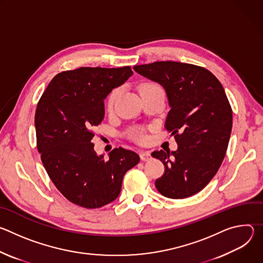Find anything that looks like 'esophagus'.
Returning a JSON list of instances; mask_svg holds the SVG:
<instances>
[{"mask_svg":"<svg viewBox=\"0 0 263 263\" xmlns=\"http://www.w3.org/2000/svg\"><path fill=\"white\" fill-rule=\"evenodd\" d=\"M140 158L143 161H147L151 159V153H149L148 151H142V152H140Z\"/></svg>","mask_w":263,"mask_h":263,"instance_id":"obj_1","label":"esophagus"}]
</instances>
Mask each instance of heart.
I'll use <instances>...</instances> for the list:
<instances>
[{"instance_id": "b5f03b06", "label": "heart", "mask_w": 263, "mask_h": 263, "mask_svg": "<svg viewBox=\"0 0 263 263\" xmlns=\"http://www.w3.org/2000/svg\"><path fill=\"white\" fill-rule=\"evenodd\" d=\"M149 88H160L159 85L155 84V83H145L141 86V91L142 90H145V89H149ZM121 93V90L120 88H117V89H114L111 91V93L109 95V98H108V103H107V107H108V110L111 111L112 109H114L115 107V104L117 102V100L119 99V96Z\"/></svg>"}]
</instances>
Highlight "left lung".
Returning <instances> with one entry per match:
<instances>
[{
  "label": "left lung",
  "instance_id": "8db88e82",
  "mask_svg": "<svg viewBox=\"0 0 263 263\" xmlns=\"http://www.w3.org/2000/svg\"><path fill=\"white\" fill-rule=\"evenodd\" d=\"M133 69L165 90L171 108L165 128L178 143L176 151L152 153L165 168L156 189L170 199L192 197L211 181L226 155L232 109L222 85L206 68L189 63L157 61Z\"/></svg>",
  "mask_w": 263,
  "mask_h": 263
}]
</instances>
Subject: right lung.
<instances>
[{
    "mask_svg": "<svg viewBox=\"0 0 263 263\" xmlns=\"http://www.w3.org/2000/svg\"><path fill=\"white\" fill-rule=\"evenodd\" d=\"M130 66L80 67L62 71L43 93L35 114L37 148L57 190L71 203L93 209L114 202L137 153L117 147L109 159L91 142L105 117L104 100L131 76Z\"/></svg>",
    "mask_w": 263,
    "mask_h": 263,
    "instance_id": "obj_1",
    "label": "right lung"
}]
</instances>
